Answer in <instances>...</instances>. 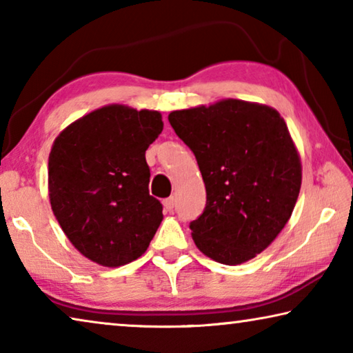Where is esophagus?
Here are the masks:
<instances>
[{
    "instance_id": "1",
    "label": "esophagus",
    "mask_w": 353,
    "mask_h": 353,
    "mask_svg": "<svg viewBox=\"0 0 353 353\" xmlns=\"http://www.w3.org/2000/svg\"><path fill=\"white\" fill-rule=\"evenodd\" d=\"M163 205H165V208L168 212H172V208H174V205H176V199H174V196H170V198H166L165 201H163Z\"/></svg>"
}]
</instances>
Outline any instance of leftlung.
Here are the masks:
<instances>
[{"mask_svg": "<svg viewBox=\"0 0 353 353\" xmlns=\"http://www.w3.org/2000/svg\"><path fill=\"white\" fill-rule=\"evenodd\" d=\"M193 151L207 204L190 229L202 254L241 265L276 240L294 210L301 157L285 119L270 105L223 99L168 115Z\"/></svg>", "mask_w": 353, "mask_h": 353, "instance_id": "obj_1", "label": "left lung"}]
</instances>
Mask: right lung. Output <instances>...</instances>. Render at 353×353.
Wrapping results in <instances>:
<instances>
[{"mask_svg":"<svg viewBox=\"0 0 353 353\" xmlns=\"http://www.w3.org/2000/svg\"><path fill=\"white\" fill-rule=\"evenodd\" d=\"M162 130L160 112L110 104L54 140L48 160L51 208L88 260L118 268L146 252L163 207L149 194L145 154Z\"/></svg>","mask_w":353,"mask_h":353,"instance_id":"right-lung-1","label":"right lung"}]
</instances>
